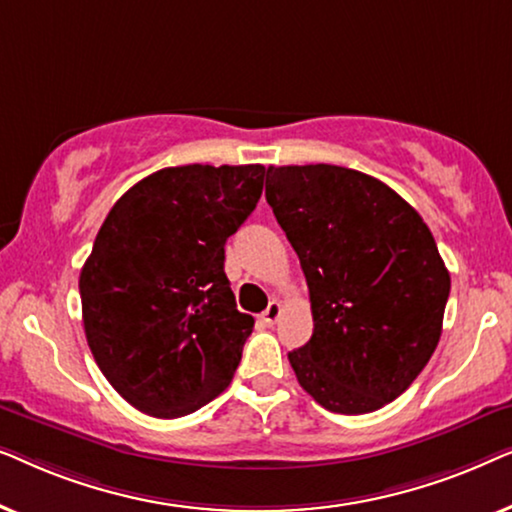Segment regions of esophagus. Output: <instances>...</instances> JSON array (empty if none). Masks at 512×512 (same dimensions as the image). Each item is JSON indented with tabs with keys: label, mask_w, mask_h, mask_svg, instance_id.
Instances as JSON below:
<instances>
[{
	"label": "esophagus",
	"mask_w": 512,
	"mask_h": 512,
	"mask_svg": "<svg viewBox=\"0 0 512 512\" xmlns=\"http://www.w3.org/2000/svg\"><path fill=\"white\" fill-rule=\"evenodd\" d=\"M279 317H282V303H277V300H272V303L268 305V310H265L263 312V321H265V324H277V319Z\"/></svg>",
	"instance_id": "1"
}]
</instances>
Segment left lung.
Returning <instances> with one entry per match:
<instances>
[{"instance_id":"1","label":"left lung","mask_w":512,"mask_h":512,"mask_svg":"<svg viewBox=\"0 0 512 512\" xmlns=\"http://www.w3.org/2000/svg\"><path fill=\"white\" fill-rule=\"evenodd\" d=\"M265 200L300 258L314 331L289 352L326 410L366 415L403 394L443 331L450 272L415 209L338 165L268 167Z\"/></svg>"}]
</instances>
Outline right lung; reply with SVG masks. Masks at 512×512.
<instances>
[{"instance_id": "obj_1", "label": "right lung", "mask_w": 512, "mask_h": 512, "mask_svg": "<svg viewBox=\"0 0 512 512\" xmlns=\"http://www.w3.org/2000/svg\"><path fill=\"white\" fill-rule=\"evenodd\" d=\"M263 177V165L165 167L123 193L95 237L79 277L88 347L146 415H191L233 380L254 317L237 310L223 247Z\"/></svg>"}]
</instances>
